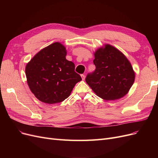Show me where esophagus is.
Masks as SVG:
<instances>
[{
  "mask_svg": "<svg viewBox=\"0 0 158 158\" xmlns=\"http://www.w3.org/2000/svg\"><path fill=\"white\" fill-rule=\"evenodd\" d=\"M81 77H82V80H85V75L84 74H81Z\"/></svg>",
  "mask_w": 158,
  "mask_h": 158,
  "instance_id": "34e87169",
  "label": "esophagus"
}]
</instances>
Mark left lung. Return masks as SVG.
Masks as SVG:
<instances>
[{"instance_id":"1","label":"left lung","mask_w":158,"mask_h":158,"mask_svg":"<svg viewBox=\"0 0 158 158\" xmlns=\"http://www.w3.org/2000/svg\"><path fill=\"white\" fill-rule=\"evenodd\" d=\"M95 70L85 82L98 96L105 100L120 99L128 92L135 73L123 53L111 45H105L94 53Z\"/></svg>"}]
</instances>
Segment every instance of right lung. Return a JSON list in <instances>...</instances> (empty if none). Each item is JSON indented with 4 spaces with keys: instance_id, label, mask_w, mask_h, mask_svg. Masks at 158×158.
I'll return each mask as SVG.
<instances>
[{
    "instance_id": "obj_1",
    "label": "right lung",
    "mask_w": 158,
    "mask_h": 158,
    "mask_svg": "<svg viewBox=\"0 0 158 158\" xmlns=\"http://www.w3.org/2000/svg\"><path fill=\"white\" fill-rule=\"evenodd\" d=\"M66 55L65 47L55 42L38 52L27 64V84L40 101L48 104L63 102L82 80Z\"/></svg>"
}]
</instances>
